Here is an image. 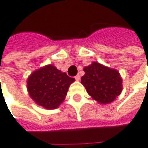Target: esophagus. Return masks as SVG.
I'll list each match as a JSON object with an SVG mask.
<instances>
[{
  "instance_id": "34e87169",
  "label": "esophagus",
  "mask_w": 148,
  "mask_h": 148,
  "mask_svg": "<svg viewBox=\"0 0 148 148\" xmlns=\"http://www.w3.org/2000/svg\"><path fill=\"white\" fill-rule=\"evenodd\" d=\"M74 79H76L77 81H79V80H80V75H79V74H77V75L74 77Z\"/></svg>"
}]
</instances>
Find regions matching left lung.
I'll list each match as a JSON object with an SVG mask.
<instances>
[{"mask_svg": "<svg viewBox=\"0 0 148 148\" xmlns=\"http://www.w3.org/2000/svg\"><path fill=\"white\" fill-rule=\"evenodd\" d=\"M85 74L81 78L88 93L101 104L112 102L122 91V79L115 69H110L93 62L84 69Z\"/></svg>", "mask_w": 148, "mask_h": 148, "instance_id": "8db88e82", "label": "left lung"}]
</instances>
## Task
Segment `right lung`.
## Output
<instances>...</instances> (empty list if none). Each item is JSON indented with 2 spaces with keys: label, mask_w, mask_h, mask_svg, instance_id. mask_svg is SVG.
Returning a JSON list of instances; mask_svg holds the SVG:
<instances>
[{
  "label": "right lung",
  "mask_w": 148,
  "mask_h": 148,
  "mask_svg": "<svg viewBox=\"0 0 148 148\" xmlns=\"http://www.w3.org/2000/svg\"><path fill=\"white\" fill-rule=\"evenodd\" d=\"M74 79L49 64L34 71L28 79V91L32 99L46 109H56L67 95Z\"/></svg>",
  "instance_id": "obj_1"
}]
</instances>
